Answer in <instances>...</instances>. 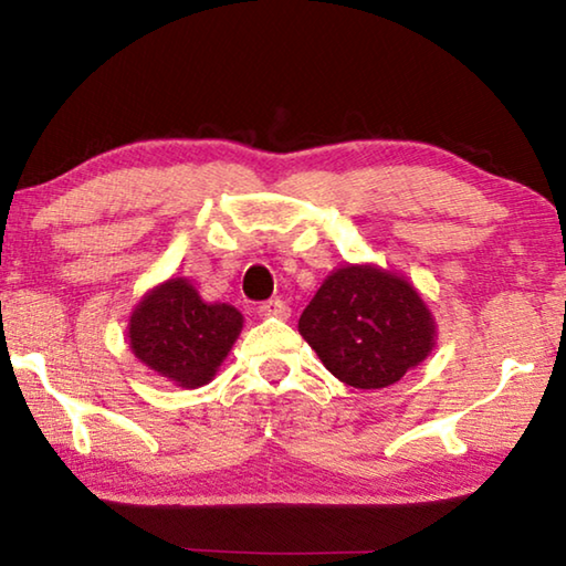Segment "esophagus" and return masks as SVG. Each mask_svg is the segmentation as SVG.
I'll list each match as a JSON object with an SVG mask.
<instances>
[{
	"mask_svg": "<svg viewBox=\"0 0 566 566\" xmlns=\"http://www.w3.org/2000/svg\"><path fill=\"white\" fill-rule=\"evenodd\" d=\"M260 314H262V317L286 319V317H290V306H286L284 300H280V296H276V300H266V302L260 304Z\"/></svg>",
	"mask_w": 566,
	"mask_h": 566,
	"instance_id": "1",
	"label": "esophagus"
}]
</instances>
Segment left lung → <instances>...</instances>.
<instances>
[{
    "instance_id": "obj_1",
    "label": "left lung",
    "mask_w": 566,
    "mask_h": 566,
    "mask_svg": "<svg viewBox=\"0 0 566 566\" xmlns=\"http://www.w3.org/2000/svg\"><path fill=\"white\" fill-rule=\"evenodd\" d=\"M300 334L344 385L381 389L427 359L437 324L405 276L377 264H344L306 304Z\"/></svg>"
}]
</instances>
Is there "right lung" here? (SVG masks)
<instances>
[{
    "mask_svg": "<svg viewBox=\"0 0 566 566\" xmlns=\"http://www.w3.org/2000/svg\"><path fill=\"white\" fill-rule=\"evenodd\" d=\"M244 317L232 304L205 302L185 276L142 296L129 317V347L142 364L177 387L212 381L232 349Z\"/></svg>",
    "mask_w": 566,
    "mask_h": 566,
    "instance_id": "1",
    "label": "right lung"
}]
</instances>
